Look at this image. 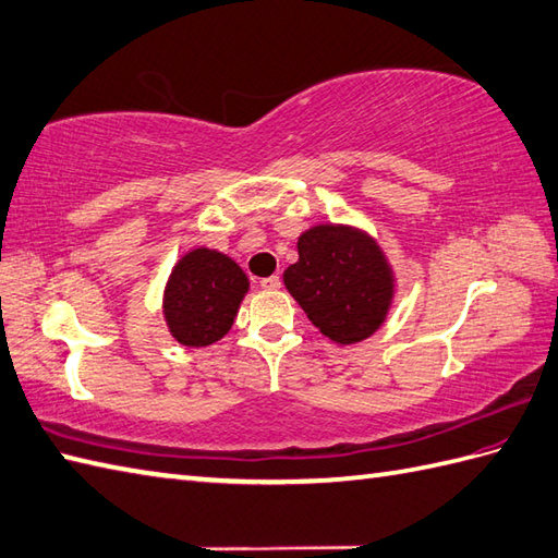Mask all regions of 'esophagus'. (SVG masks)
<instances>
[{"label": "esophagus", "instance_id": "esophagus-1", "mask_svg": "<svg viewBox=\"0 0 558 558\" xmlns=\"http://www.w3.org/2000/svg\"><path fill=\"white\" fill-rule=\"evenodd\" d=\"M259 287H263L265 291H277V289H281V279L277 275L265 277V279H259Z\"/></svg>", "mask_w": 558, "mask_h": 558}]
</instances>
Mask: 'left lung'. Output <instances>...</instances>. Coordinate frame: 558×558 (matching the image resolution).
Here are the masks:
<instances>
[{"label": "left lung", "mask_w": 558, "mask_h": 558, "mask_svg": "<svg viewBox=\"0 0 558 558\" xmlns=\"http://www.w3.org/2000/svg\"><path fill=\"white\" fill-rule=\"evenodd\" d=\"M289 293L333 343H357L384 325L393 301L387 255L365 231L317 225L301 233L299 263L283 271Z\"/></svg>", "instance_id": "8db88e82"}]
</instances>
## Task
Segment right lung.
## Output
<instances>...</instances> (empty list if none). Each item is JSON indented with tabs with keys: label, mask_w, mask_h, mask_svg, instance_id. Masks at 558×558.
<instances>
[{
	"label": "right lung",
	"mask_w": 558,
	"mask_h": 558,
	"mask_svg": "<svg viewBox=\"0 0 558 558\" xmlns=\"http://www.w3.org/2000/svg\"><path fill=\"white\" fill-rule=\"evenodd\" d=\"M245 271L209 247H195L174 265L165 289V319L179 343L201 349L231 329L247 293Z\"/></svg>",
	"instance_id": "right-lung-1"
}]
</instances>
